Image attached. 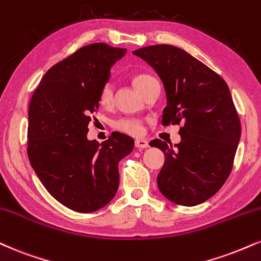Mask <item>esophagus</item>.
Masks as SVG:
<instances>
[{
    "instance_id": "esophagus-1",
    "label": "esophagus",
    "mask_w": 261,
    "mask_h": 261,
    "mask_svg": "<svg viewBox=\"0 0 261 261\" xmlns=\"http://www.w3.org/2000/svg\"><path fill=\"white\" fill-rule=\"evenodd\" d=\"M135 147L139 149H144V148H148L149 143H148V141H146V140H136L135 141Z\"/></svg>"
}]
</instances>
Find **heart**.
<instances>
[{
    "instance_id": "obj_1",
    "label": "heart",
    "mask_w": 261,
    "mask_h": 261,
    "mask_svg": "<svg viewBox=\"0 0 261 261\" xmlns=\"http://www.w3.org/2000/svg\"><path fill=\"white\" fill-rule=\"evenodd\" d=\"M155 81V79L150 75L140 74L134 77V85L141 93L150 83ZM114 97V87L112 83H106L99 91V103L102 106H111ZM113 127L117 131H120L122 134L130 135V136H140L143 133V124L142 121L136 118H120L113 122Z\"/></svg>"
}]
</instances>
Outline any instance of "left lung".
<instances>
[{
    "label": "left lung",
    "mask_w": 261,
    "mask_h": 261,
    "mask_svg": "<svg viewBox=\"0 0 261 261\" xmlns=\"http://www.w3.org/2000/svg\"><path fill=\"white\" fill-rule=\"evenodd\" d=\"M156 71L168 106L163 125H180L181 142L153 140L165 162L156 182L165 198L193 206L209 199L227 180L241 137V121L227 84L220 75L171 45L133 52Z\"/></svg>",
    "instance_id": "8db88e82"
}]
</instances>
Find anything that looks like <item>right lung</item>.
Returning a JSON list of instances; mask_svg holds the SVG:
<instances>
[{
  "label": "right lung",
  "mask_w": 261,
  "mask_h": 261,
  "mask_svg": "<svg viewBox=\"0 0 261 261\" xmlns=\"http://www.w3.org/2000/svg\"><path fill=\"white\" fill-rule=\"evenodd\" d=\"M125 53L107 43L81 47L49 68L31 97L30 164L53 198L74 212L92 213L111 202L119 186V162L134 149V140L120 133L102 144L87 140L99 91Z\"/></svg>",
  "instance_id": "1"
}]
</instances>
